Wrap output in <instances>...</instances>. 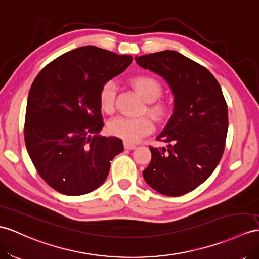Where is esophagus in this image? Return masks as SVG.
<instances>
[{
  "label": "esophagus",
  "mask_w": 259,
  "mask_h": 259,
  "mask_svg": "<svg viewBox=\"0 0 259 259\" xmlns=\"http://www.w3.org/2000/svg\"><path fill=\"white\" fill-rule=\"evenodd\" d=\"M124 147L126 148V149H135L136 148V145H134V144H132V143H128V142H124Z\"/></svg>",
  "instance_id": "obj_1"
}]
</instances>
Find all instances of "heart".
Here are the masks:
<instances>
[{
    "label": "heart",
    "mask_w": 259,
    "mask_h": 259,
    "mask_svg": "<svg viewBox=\"0 0 259 259\" xmlns=\"http://www.w3.org/2000/svg\"><path fill=\"white\" fill-rule=\"evenodd\" d=\"M131 83L145 101L150 102L148 111L151 114L155 116L163 114V112L166 111V106L160 102H153L159 98L162 91L161 83L158 80L151 75L140 74L132 79ZM116 90V82L113 79L105 81L101 85L99 91V104L104 113H112L114 111ZM108 131L111 135L122 138L125 142L135 143L154 131V123L148 116H121L112 119L108 124Z\"/></svg>",
    "instance_id": "obj_1"
}]
</instances>
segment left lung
I'll use <instances>...</instances> for the list:
<instances>
[{"label": "left lung", "instance_id": "8db88e82", "mask_svg": "<svg viewBox=\"0 0 259 259\" xmlns=\"http://www.w3.org/2000/svg\"><path fill=\"white\" fill-rule=\"evenodd\" d=\"M137 65L158 73L174 93V114L149 146L151 160L144 169L147 184L161 194L179 197L210 177L222 158L229 127L228 104L214 75L174 50L144 55Z\"/></svg>", "mask_w": 259, "mask_h": 259}]
</instances>
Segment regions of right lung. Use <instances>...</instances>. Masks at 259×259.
Wrapping results in <instances>:
<instances>
[{"instance_id": "add662e5", "label": "right lung", "mask_w": 259, "mask_h": 259, "mask_svg": "<svg viewBox=\"0 0 259 259\" xmlns=\"http://www.w3.org/2000/svg\"><path fill=\"white\" fill-rule=\"evenodd\" d=\"M132 60L130 55L83 46L59 56L35 78L25 115V144L37 172L56 191H93L123 151L122 140L99 134L104 126L99 91Z\"/></svg>"}]
</instances>
